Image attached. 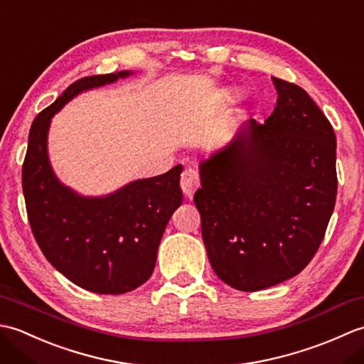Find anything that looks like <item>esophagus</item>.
I'll return each mask as SVG.
<instances>
[{"mask_svg":"<svg viewBox=\"0 0 364 364\" xmlns=\"http://www.w3.org/2000/svg\"><path fill=\"white\" fill-rule=\"evenodd\" d=\"M180 186L184 194H186V197H192V194L200 188V175L196 168L186 167L183 170Z\"/></svg>","mask_w":364,"mask_h":364,"instance_id":"1","label":"esophagus"}]
</instances>
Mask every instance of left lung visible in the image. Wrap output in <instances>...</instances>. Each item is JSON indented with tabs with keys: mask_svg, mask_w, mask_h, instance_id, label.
<instances>
[{
	"mask_svg": "<svg viewBox=\"0 0 364 364\" xmlns=\"http://www.w3.org/2000/svg\"><path fill=\"white\" fill-rule=\"evenodd\" d=\"M277 105L247 120L200 162L194 202L214 272L239 291L300 274L318 252L336 202V136L311 97L272 78Z\"/></svg>",
	"mask_w": 364,
	"mask_h": 364,
	"instance_id": "1",
	"label": "left lung"
}]
</instances>
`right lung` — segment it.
I'll list each match as a JSON object with an SVG mask.
<instances>
[{"mask_svg":"<svg viewBox=\"0 0 364 364\" xmlns=\"http://www.w3.org/2000/svg\"><path fill=\"white\" fill-rule=\"evenodd\" d=\"M131 73L86 76L70 84L33 122L21 170L29 225L45 258L72 283L97 294L133 291L151 277L161 237L183 203V166L131 181L109 196L84 197L54 175L46 141L51 117L73 97Z\"/></svg>","mask_w":364,"mask_h":364,"instance_id":"right-lung-1","label":"right lung"}]
</instances>
